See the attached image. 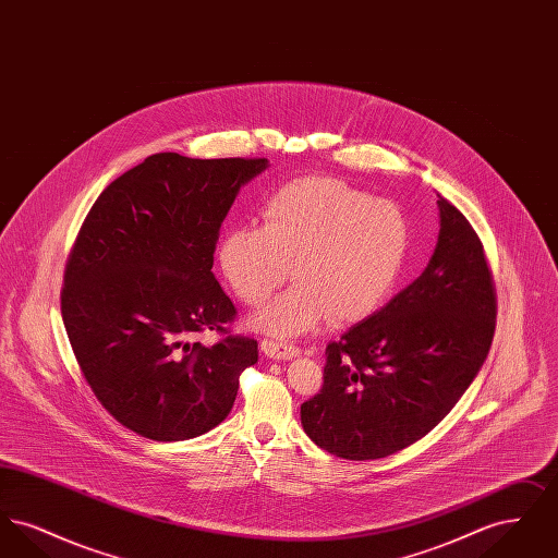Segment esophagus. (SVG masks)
Segmentation results:
<instances>
[{"instance_id": "esophagus-1", "label": "esophagus", "mask_w": 558, "mask_h": 558, "mask_svg": "<svg viewBox=\"0 0 558 558\" xmlns=\"http://www.w3.org/2000/svg\"><path fill=\"white\" fill-rule=\"evenodd\" d=\"M262 351L271 360H292L301 353L299 347L292 345V343H282V341H274V339H264Z\"/></svg>"}]
</instances>
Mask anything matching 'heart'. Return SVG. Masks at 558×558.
I'll use <instances>...</instances> for the list:
<instances>
[{
    "instance_id": "b5f03b06",
    "label": "heart",
    "mask_w": 558,
    "mask_h": 558,
    "mask_svg": "<svg viewBox=\"0 0 558 558\" xmlns=\"http://www.w3.org/2000/svg\"><path fill=\"white\" fill-rule=\"evenodd\" d=\"M262 226L240 223L219 242L223 278L244 305H262L289 276L294 284L253 316L274 337H296L330 316L349 324L376 312L398 284L410 226L389 198L335 178H301L276 190Z\"/></svg>"
}]
</instances>
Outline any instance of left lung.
Wrapping results in <instances>:
<instances>
[{"mask_svg": "<svg viewBox=\"0 0 558 558\" xmlns=\"http://www.w3.org/2000/svg\"><path fill=\"white\" fill-rule=\"evenodd\" d=\"M441 230L425 271L326 347L324 385L301 405L305 433L345 460L403 450L439 425L481 371L498 296L483 242L439 196Z\"/></svg>", "mask_w": 558, "mask_h": 558, "instance_id": "8db88e82", "label": "left lung"}]
</instances>
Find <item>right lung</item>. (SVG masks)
Listing matches in <instances>:
<instances>
[{
    "label": "right lung",
    "instance_id": "add662e5",
    "mask_svg": "<svg viewBox=\"0 0 558 558\" xmlns=\"http://www.w3.org/2000/svg\"><path fill=\"white\" fill-rule=\"evenodd\" d=\"M267 159L153 155L117 178L81 226L60 310L81 374L108 414L153 441H184L232 410L257 341L213 276L219 228ZM207 329L222 339L194 344Z\"/></svg>",
    "mask_w": 558,
    "mask_h": 558
}]
</instances>
